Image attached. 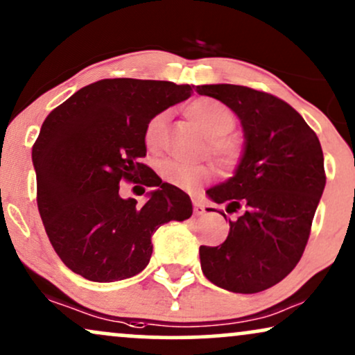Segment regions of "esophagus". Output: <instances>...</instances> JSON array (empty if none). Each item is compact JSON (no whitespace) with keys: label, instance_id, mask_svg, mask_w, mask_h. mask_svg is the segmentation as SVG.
Here are the masks:
<instances>
[{"label":"esophagus","instance_id":"1","mask_svg":"<svg viewBox=\"0 0 355 355\" xmlns=\"http://www.w3.org/2000/svg\"><path fill=\"white\" fill-rule=\"evenodd\" d=\"M193 211H195V214H196V216H201V214L205 213V206L201 205L198 200H195V198H193Z\"/></svg>","mask_w":355,"mask_h":355}]
</instances>
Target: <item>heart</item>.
I'll return each instance as SVG.
<instances>
[{"instance_id": "b5f03b06", "label": "heart", "mask_w": 355, "mask_h": 355, "mask_svg": "<svg viewBox=\"0 0 355 355\" xmlns=\"http://www.w3.org/2000/svg\"><path fill=\"white\" fill-rule=\"evenodd\" d=\"M185 113L206 136V152L214 162L226 172L239 167L244 157V144L234 136H230L236 128V116L224 103L214 98H198L185 107ZM165 114H155L149 119L144 129V144L155 150L162 141ZM159 175L170 185L183 190H196L213 177L209 165H187L177 160H162L159 164Z\"/></svg>"}]
</instances>
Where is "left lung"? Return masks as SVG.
Segmentation results:
<instances>
[{
	"instance_id": "left-lung-1",
	"label": "left lung",
	"mask_w": 355,
	"mask_h": 355,
	"mask_svg": "<svg viewBox=\"0 0 355 355\" xmlns=\"http://www.w3.org/2000/svg\"><path fill=\"white\" fill-rule=\"evenodd\" d=\"M196 92L231 107L245 137L234 177L206 191L239 216L230 219L221 245H201V270L224 290L259 293L284 280L306 248L326 185L320 139L298 111L270 93L227 83Z\"/></svg>"
}]
</instances>
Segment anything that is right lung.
Wrapping results in <instances>:
<instances>
[{"mask_svg": "<svg viewBox=\"0 0 355 355\" xmlns=\"http://www.w3.org/2000/svg\"><path fill=\"white\" fill-rule=\"evenodd\" d=\"M191 93L190 85L106 78L78 89L44 121L33 147L37 208L71 272L92 282L134 277L149 263L152 234L191 216L190 196L141 162L149 119ZM123 180L157 188L141 205L120 196Z\"/></svg>", "mask_w": 355, "mask_h": 355, "instance_id": "obj_1", "label": "right lung"}]
</instances>
